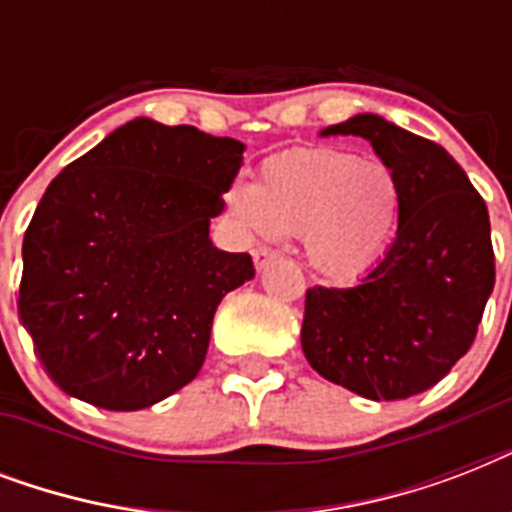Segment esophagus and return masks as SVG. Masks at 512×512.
<instances>
[{
  "label": "esophagus",
  "instance_id": "obj_1",
  "mask_svg": "<svg viewBox=\"0 0 512 512\" xmlns=\"http://www.w3.org/2000/svg\"><path fill=\"white\" fill-rule=\"evenodd\" d=\"M252 255H255V268H257V271H263L265 265L279 257V252H276V249H271V247H257L255 252H252Z\"/></svg>",
  "mask_w": 512,
  "mask_h": 512
}]
</instances>
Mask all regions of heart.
I'll return each mask as SVG.
<instances>
[{"label":"heart","mask_w":512,"mask_h":512,"mask_svg":"<svg viewBox=\"0 0 512 512\" xmlns=\"http://www.w3.org/2000/svg\"><path fill=\"white\" fill-rule=\"evenodd\" d=\"M228 209L252 236L300 233L316 271L353 279L388 249L401 185L385 162L340 148H295L265 159L255 185H233Z\"/></svg>","instance_id":"heart-1"}]
</instances>
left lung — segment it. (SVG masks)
I'll list each match as a JSON object with an SVG mask.
<instances>
[{
    "instance_id": "obj_1",
    "label": "left lung",
    "mask_w": 512,
    "mask_h": 512,
    "mask_svg": "<svg viewBox=\"0 0 512 512\" xmlns=\"http://www.w3.org/2000/svg\"><path fill=\"white\" fill-rule=\"evenodd\" d=\"M324 135L369 140L396 172L401 217L396 241L358 284L305 292L303 353L358 396H417L476 340L494 289L489 209L444 148L380 116H353Z\"/></svg>"
}]
</instances>
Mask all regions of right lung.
<instances>
[{"instance_id": "right-lung-1", "label": "right lung", "mask_w": 512, "mask_h": 512, "mask_svg": "<svg viewBox=\"0 0 512 512\" xmlns=\"http://www.w3.org/2000/svg\"><path fill=\"white\" fill-rule=\"evenodd\" d=\"M244 146L135 119L44 191L23 236L18 313L68 396L135 412L199 374L220 300L255 276L209 241Z\"/></svg>"}]
</instances>
